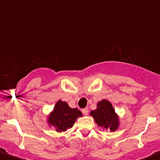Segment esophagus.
Instances as JSON below:
<instances>
[{
    "label": "esophagus",
    "mask_w": 160,
    "mask_h": 160,
    "mask_svg": "<svg viewBox=\"0 0 160 160\" xmlns=\"http://www.w3.org/2000/svg\"><path fill=\"white\" fill-rule=\"evenodd\" d=\"M82 112L83 115H87L88 114V108L82 109Z\"/></svg>",
    "instance_id": "1"
}]
</instances>
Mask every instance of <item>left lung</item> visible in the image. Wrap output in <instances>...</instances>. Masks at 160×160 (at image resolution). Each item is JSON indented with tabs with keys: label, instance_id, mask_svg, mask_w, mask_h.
<instances>
[{
	"label": "left lung",
	"instance_id": "left-lung-1",
	"mask_svg": "<svg viewBox=\"0 0 160 160\" xmlns=\"http://www.w3.org/2000/svg\"><path fill=\"white\" fill-rule=\"evenodd\" d=\"M98 126L103 129L116 131L120 125L119 117L113 108L111 102L107 99H102L97 103V108L91 112Z\"/></svg>",
	"mask_w": 160,
	"mask_h": 160
}]
</instances>
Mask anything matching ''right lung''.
<instances>
[{
	"instance_id": "right-lung-1",
	"label": "right lung",
	"mask_w": 160,
	"mask_h": 160,
	"mask_svg": "<svg viewBox=\"0 0 160 160\" xmlns=\"http://www.w3.org/2000/svg\"><path fill=\"white\" fill-rule=\"evenodd\" d=\"M82 117L81 111L78 108H71L65 101L59 99L53 110L48 116V124L55 128V130L61 133L70 129L78 117Z\"/></svg>"
}]
</instances>
